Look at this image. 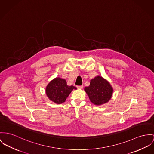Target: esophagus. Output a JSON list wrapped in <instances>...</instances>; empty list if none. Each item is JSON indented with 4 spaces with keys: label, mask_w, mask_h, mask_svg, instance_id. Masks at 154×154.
<instances>
[{
    "label": "esophagus",
    "mask_w": 154,
    "mask_h": 154,
    "mask_svg": "<svg viewBox=\"0 0 154 154\" xmlns=\"http://www.w3.org/2000/svg\"><path fill=\"white\" fill-rule=\"evenodd\" d=\"M77 87L79 89H82L83 88V85H79V86H77Z\"/></svg>",
    "instance_id": "34e87169"
}]
</instances>
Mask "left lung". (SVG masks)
I'll use <instances>...</instances> for the list:
<instances>
[{
    "label": "left lung",
    "instance_id": "left-lung-1",
    "mask_svg": "<svg viewBox=\"0 0 154 154\" xmlns=\"http://www.w3.org/2000/svg\"><path fill=\"white\" fill-rule=\"evenodd\" d=\"M84 91L93 104L95 106H101L110 100L114 90L106 79L97 75L90 80V85L85 87Z\"/></svg>",
    "mask_w": 154,
    "mask_h": 154
}]
</instances>
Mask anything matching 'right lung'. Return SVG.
Listing matches in <instances>:
<instances>
[{
  "mask_svg": "<svg viewBox=\"0 0 154 154\" xmlns=\"http://www.w3.org/2000/svg\"><path fill=\"white\" fill-rule=\"evenodd\" d=\"M77 88L73 85H68L66 80L56 77L50 82L46 88V94L48 99L56 104H62L73 90Z\"/></svg>",
  "mask_w": 154,
  "mask_h": 154,
  "instance_id": "add662e5",
  "label": "right lung"
}]
</instances>
